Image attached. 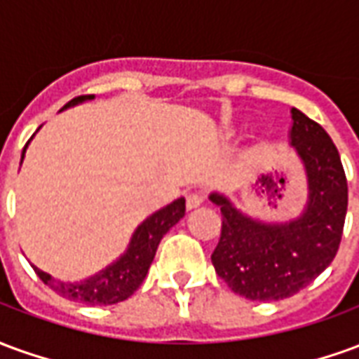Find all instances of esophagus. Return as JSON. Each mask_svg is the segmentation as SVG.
Instances as JSON below:
<instances>
[{
  "mask_svg": "<svg viewBox=\"0 0 359 359\" xmlns=\"http://www.w3.org/2000/svg\"><path fill=\"white\" fill-rule=\"evenodd\" d=\"M203 203V196L200 192H190L187 196V208L188 210H194L198 205H202Z\"/></svg>",
  "mask_w": 359,
  "mask_h": 359,
  "instance_id": "esophagus-1",
  "label": "esophagus"
}]
</instances>
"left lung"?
<instances>
[{"mask_svg":"<svg viewBox=\"0 0 359 359\" xmlns=\"http://www.w3.org/2000/svg\"><path fill=\"white\" fill-rule=\"evenodd\" d=\"M290 144L308 177V203L288 223H262L213 192L223 225L213 267L233 292L248 300H283L306 288L337 256L348 208V182L339 149L321 125L292 109Z\"/></svg>","mask_w":359,"mask_h":359,"instance_id":"8db88e82","label":"left lung"}]
</instances>
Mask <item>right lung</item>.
<instances>
[{"label":"right lung","instance_id":"obj_1","mask_svg":"<svg viewBox=\"0 0 359 359\" xmlns=\"http://www.w3.org/2000/svg\"><path fill=\"white\" fill-rule=\"evenodd\" d=\"M92 97L94 95H79L67 103L63 109L92 100ZM25 151H27V146L22 149L20 161L25 157ZM184 211H187V202H184V198H179L169 205H165L163 210L149 215L134 231L125 254L118 257L117 262H113L86 280L74 283V285L73 283H61L38 267H34L36 275L42 278L43 285L50 286L51 290H55L73 302H82V304H90V306H111V304L126 300L128 296L136 292V288L142 285V280L148 275L149 265L154 262L156 250L163 238V234L184 217Z\"/></svg>","mask_w":359,"mask_h":359}]
</instances>
